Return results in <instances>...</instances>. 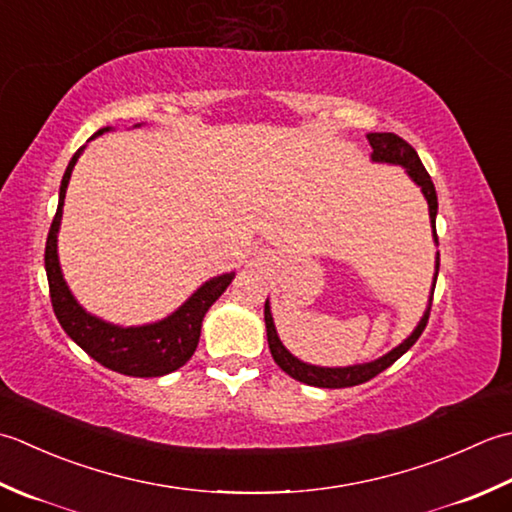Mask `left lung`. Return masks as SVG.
Listing matches in <instances>:
<instances>
[{
    "mask_svg": "<svg viewBox=\"0 0 512 512\" xmlns=\"http://www.w3.org/2000/svg\"><path fill=\"white\" fill-rule=\"evenodd\" d=\"M369 145H371V161L373 163H387V165H400L404 172L409 174V179L420 187V192L424 194L426 203H429V218H431V227H433V243L437 245V232H435V216H437V194H435V185L431 181L429 172L424 170V165L420 161V156L411 148L409 143L400 139L398 134L393 132H369L367 134ZM437 274H440V252L435 254V274H433V285H431V296H429V305H426L424 314L417 322L415 329L411 331V336H406L398 347H393L389 353H384L378 360L371 362H362V364H349V367H318V364H309L305 360L296 358L283 342L278 338V331L274 325V316H271V307H269V298L265 300V327H267V342H269V351L271 358L283 369L291 378L309 384V387H320V389H344V387H356V384L369 382L375 375L382 373L384 369H389L391 364L402 358L406 351H409L417 338L422 336V331L429 322L431 314V300H433V291L437 283Z\"/></svg>",
    "mask_w": 512,
    "mask_h": 512,
    "instance_id": "obj_1",
    "label": "left lung"
}]
</instances>
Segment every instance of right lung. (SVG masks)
Returning a JSON list of instances; mask_svg holds the SVG:
<instances>
[{
    "label": "right lung",
    "instance_id": "obj_1",
    "mask_svg": "<svg viewBox=\"0 0 512 512\" xmlns=\"http://www.w3.org/2000/svg\"><path fill=\"white\" fill-rule=\"evenodd\" d=\"M141 125L143 123H134V128H141ZM110 130V125L108 128H101L92 134V139H97L103 132ZM83 150H86V145L72 156L64 179H61L57 214L52 218L46 241L44 260L52 309H55L59 325L64 327L68 336L75 340L90 358H95L99 364H103V367L123 375H132V378H161V375H168L183 367V364L194 356L198 338H201L203 318L214 302L221 298L229 283H232L236 271H227V274L205 280V283L198 287L179 309L161 320L148 322V325H114V322L103 320L83 309L66 283L57 252V236L61 227V216H64V201L70 174L75 170V163L79 161Z\"/></svg>",
    "mask_w": 512,
    "mask_h": 512
}]
</instances>
